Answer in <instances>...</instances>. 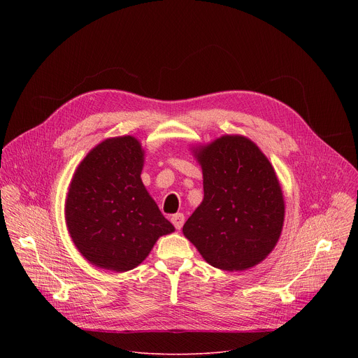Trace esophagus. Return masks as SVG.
Segmentation results:
<instances>
[{
    "label": "esophagus",
    "instance_id": "1",
    "mask_svg": "<svg viewBox=\"0 0 358 358\" xmlns=\"http://www.w3.org/2000/svg\"><path fill=\"white\" fill-rule=\"evenodd\" d=\"M184 221H185V217H184V214H181V213H178V214H176V215L171 217V222H173V225L176 227V229H181L182 225H184Z\"/></svg>",
    "mask_w": 358,
    "mask_h": 358
}]
</instances>
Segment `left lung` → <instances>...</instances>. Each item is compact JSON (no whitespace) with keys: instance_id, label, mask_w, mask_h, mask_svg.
<instances>
[{"instance_id":"1","label":"left lung","mask_w":358,"mask_h":358,"mask_svg":"<svg viewBox=\"0 0 358 358\" xmlns=\"http://www.w3.org/2000/svg\"><path fill=\"white\" fill-rule=\"evenodd\" d=\"M203 199L182 227L214 268L245 271L262 262L283 227L285 202L269 160L242 136H222L196 152Z\"/></svg>"}]
</instances>
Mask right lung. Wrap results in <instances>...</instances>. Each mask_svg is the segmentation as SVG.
I'll use <instances>...</instances> for the list:
<instances>
[{"label": "right lung", "mask_w": 358, "mask_h": 358, "mask_svg": "<svg viewBox=\"0 0 358 358\" xmlns=\"http://www.w3.org/2000/svg\"><path fill=\"white\" fill-rule=\"evenodd\" d=\"M143 150L131 136L97 144L79 164L66 196L75 246L94 266L126 272L174 231L140 178Z\"/></svg>", "instance_id": "right-lung-1"}]
</instances>
